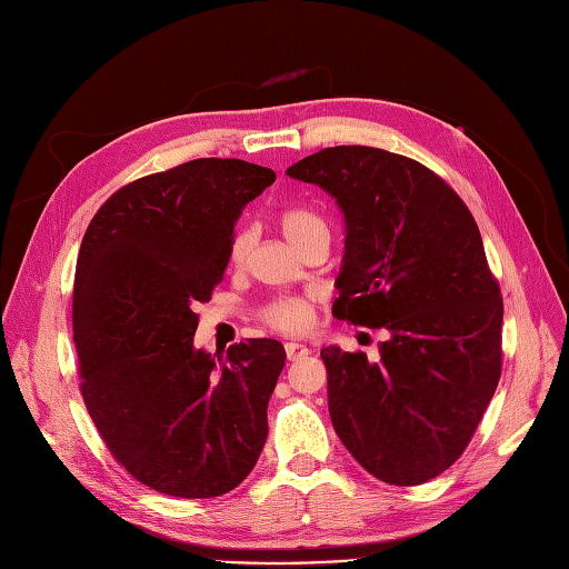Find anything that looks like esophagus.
Returning <instances> with one entry per match:
<instances>
[{
    "mask_svg": "<svg viewBox=\"0 0 569 569\" xmlns=\"http://www.w3.org/2000/svg\"><path fill=\"white\" fill-rule=\"evenodd\" d=\"M284 351H287L289 360H301V358H306L308 353H311V349H308L306 343H299V341H287L284 343Z\"/></svg>",
    "mask_w": 569,
    "mask_h": 569,
    "instance_id": "obj_1",
    "label": "esophagus"
}]
</instances>
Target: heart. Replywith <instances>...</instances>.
<instances>
[{"instance_id": "b5f03b06", "label": "heart", "mask_w": 569, "mask_h": 569, "mask_svg": "<svg viewBox=\"0 0 569 569\" xmlns=\"http://www.w3.org/2000/svg\"><path fill=\"white\" fill-rule=\"evenodd\" d=\"M280 230L297 249L306 244L311 237H330L327 222L322 216L308 209H289L280 216ZM247 251V234H239L232 244V261H242ZM263 320L280 332H303L313 320V308L306 299L284 297L272 301L266 311Z\"/></svg>"}]
</instances>
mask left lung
Segmentation results:
<instances>
[{"instance_id":"left-lung-1","label":"left lung","mask_w":569,"mask_h":569,"mask_svg":"<svg viewBox=\"0 0 569 569\" xmlns=\"http://www.w3.org/2000/svg\"><path fill=\"white\" fill-rule=\"evenodd\" d=\"M287 176L347 222L332 316L387 330L380 360L320 351L335 432L377 479L416 487L462 456L501 380V287L468 206L437 173L375 147H330Z\"/></svg>"}]
</instances>
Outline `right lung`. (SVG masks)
<instances>
[{
  "label": "right lung",
  "instance_id": "1",
  "mask_svg": "<svg viewBox=\"0 0 569 569\" xmlns=\"http://www.w3.org/2000/svg\"><path fill=\"white\" fill-rule=\"evenodd\" d=\"M270 168L197 159L120 187L82 237L73 287L80 391L111 456L153 491L213 498L253 470L284 368L278 339L194 347L242 209Z\"/></svg>",
  "mask_w": 569,
  "mask_h": 569
}]
</instances>
